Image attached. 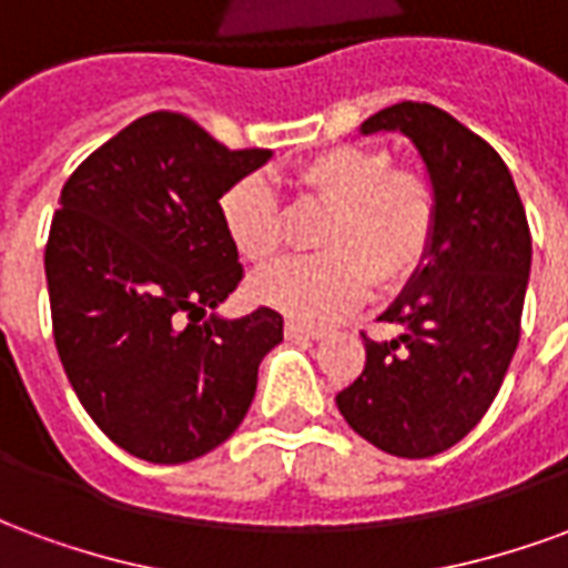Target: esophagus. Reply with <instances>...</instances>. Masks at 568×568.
<instances>
[{
    "mask_svg": "<svg viewBox=\"0 0 568 568\" xmlns=\"http://www.w3.org/2000/svg\"><path fill=\"white\" fill-rule=\"evenodd\" d=\"M285 337H288V341H320V337H325V332H322V328H313V325H304V322L288 320L285 322Z\"/></svg>",
    "mask_w": 568,
    "mask_h": 568,
    "instance_id": "1",
    "label": "esophagus"
}]
</instances>
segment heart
I'll list each match as a JSON object with an SVG mask.
<instances>
[{"label": "heart", "instance_id": "heart-1", "mask_svg": "<svg viewBox=\"0 0 568 568\" xmlns=\"http://www.w3.org/2000/svg\"><path fill=\"white\" fill-rule=\"evenodd\" d=\"M297 187L332 210L320 231L316 258L283 261L248 283V295L307 322H332L356 310L371 292L405 283L428 258L435 240V191L426 175L393 170V158L374 145H337L295 170ZM224 234L252 264L280 255L285 219L273 187L246 175L219 200Z\"/></svg>", "mask_w": 568, "mask_h": 568}]
</instances>
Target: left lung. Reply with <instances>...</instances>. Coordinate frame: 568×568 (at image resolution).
Instances as JSON below:
<instances>
[{
    "instance_id": "8db88e82",
    "label": "left lung",
    "mask_w": 568,
    "mask_h": 568,
    "mask_svg": "<svg viewBox=\"0 0 568 568\" xmlns=\"http://www.w3.org/2000/svg\"><path fill=\"white\" fill-rule=\"evenodd\" d=\"M358 133L414 145L438 222L428 258L381 316L402 334L365 337V371L337 410L374 447L426 459L463 440L499 393L520 341L532 240L505 161L438 105H389Z\"/></svg>"
}]
</instances>
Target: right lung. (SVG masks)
Listing matches in <instances>:
<instances>
[{
  "instance_id": "right-lung-1",
  "label": "right lung",
  "mask_w": 568,
  "mask_h": 568,
  "mask_svg": "<svg viewBox=\"0 0 568 568\" xmlns=\"http://www.w3.org/2000/svg\"><path fill=\"white\" fill-rule=\"evenodd\" d=\"M271 158L151 112L60 191L44 248L57 353L93 423L136 459L179 465L224 444L283 341L276 310L215 313L243 276L219 200Z\"/></svg>"
}]
</instances>
